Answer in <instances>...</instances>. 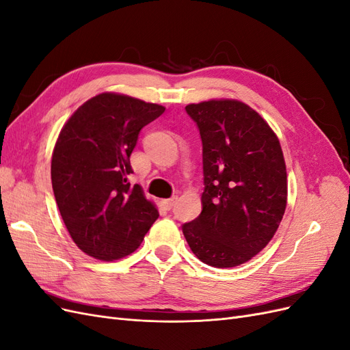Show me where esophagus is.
<instances>
[{
	"instance_id": "1",
	"label": "esophagus",
	"mask_w": 350,
	"mask_h": 350,
	"mask_svg": "<svg viewBox=\"0 0 350 350\" xmlns=\"http://www.w3.org/2000/svg\"><path fill=\"white\" fill-rule=\"evenodd\" d=\"M176 201H178V197H176V196H174V197H171V198L163 200V201H162V204H163V207H165L166 210H171V208L176 204Z\"/></svg>"
}]
</instances>
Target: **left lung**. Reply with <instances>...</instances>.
Wrapping results in <instances>:
<instances>
[{"label": "left lung", "mask_w": 350, "mask_h": 350, "mask_svg": "<svg viewBox=\"0 0 350 350\" xmlns=\"http://www.w3.org/2000/svg\"><path fill=\"white\" fill-rule=\"evenodd\" d=\"M203 144V210L183 225L197 258L226 269L251 260L280 225L288 200L282 147L269 124L238 100L185 107Z\"/></svg>", "instance_id": "obj_1"}]
</instances>
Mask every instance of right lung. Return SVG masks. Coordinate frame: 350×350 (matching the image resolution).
I'll list each match as a JSON object with an SVG mask.
<instances>
[{"instance_id": "obj_1", "label": "right lung", "mask_w": 350, "mask_h": 350, "mask_svg": "<svg viewBox=\"0 0 350 350\" xmlns=\"http://www.w3.org/2000/svg\"><path fill=\"white\" fill-rule=\"evenodd\" d=\"M163 112L161 105L100 93L61 130L51 163L52 189L72 241L88 256L103 261L129 256L159 217L142 187H131L126 178L142 129Z\"/></svg>"}]
</instances>
